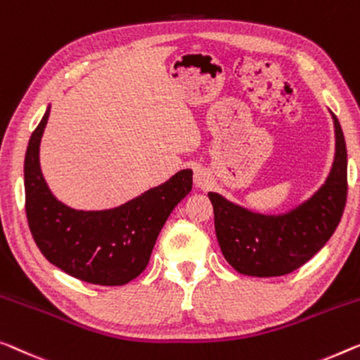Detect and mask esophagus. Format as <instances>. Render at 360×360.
<instances>
[{"instance_id": "obj_1", "label": "esophagus", "mask_w": 360, "mask_h": 360, "mask_svg": "<svg viewBox=\"0 0 360 360\" xmlns=\"http://www.w3.org/2000/svg\"><path fill=\"white\" fill-rule=\"evenodd\" d=\"M194 182L197 187H200V189H207V187L212 186V176L207 169L198 168L194 174Z\"/></svg>"}]
</instances>
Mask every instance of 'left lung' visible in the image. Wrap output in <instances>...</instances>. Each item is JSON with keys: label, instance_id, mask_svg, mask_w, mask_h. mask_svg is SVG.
<instances>
[{"label": "left lung", "instance_id": "1", "mask_svg": "<svg viewBox=\"0 0 360 360\" xmlns=\"http://www.w3.org/2000/svg\"><path fill=\"white\" fill-rule=\"evenodd\" d=\"M335 122V162L325 184L294 210L262 214L208 192L214 233L224 259L240 275H288L312 259L336 231L347 197V153L342 129Z\"/></svg>", "mask_w": 360, "mask_h": 360}]
</instances>
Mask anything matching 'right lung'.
I'll return each mask as SVG.
<instances>
[{
  "mask_svg": "<svg viewBox=\"0 0 360 360\" xmlns=\"http://www.w3.org/2000/svg\"><path fill=\"white\" fill-rule=\"evenodd\" d=\"M48 116L50 108L32 132L24 162L25 213L37 248L48 262L80 281L122 286L146 270L166 219L192 189V171L182 169L111 210H74L51 194L40 169Z\"/></svg>",
  "mask_w": 360,
  "mask_h": 360,
  "instance_id": "obj_1",
  "label": "right lung"
}]
</instances>
